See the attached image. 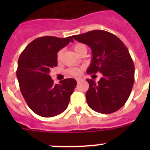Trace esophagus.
I'll list each match as a JSON object with an SVG mask.
<instances>
[{"mask_svg": "<svg viewBox=\"0 0 150 150\" xmlns=\"http://www.w3.org/2000/svg\"><path fill=\"white\" fill-rule=\"evenodd\" d=\"M81 79H82V78H76V82H77V83H79V82L80 81Z\"/></svg>", "mask_w": 150, "mask_h": 150, "instance_id": "1", "label": "esophagus"}]
</instances>
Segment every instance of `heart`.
Returning <instances> with one entry per match:
<instances>
[{"label":"heart","instance_id":"1","mask_svg":"<svg viewBox=\"0 0 150 150\" xmlns=\"http://www.w3.org/2000/svg\"><path fill=\"white\" fill-rule=\"evenodd\" d=\"M83 47H86L84 44H82V43H76L75 45H74L73 46V49L75 51L76 54H78L80 50L83 48ZM62 54H63V51L62 50H59L57 53V61L58 62H60L62 59ZM67 72L68 74H70L71 75H73V76H79V74H81V70L77 67H71V68H69L67 70Z\"/></svg>","mask_w":150,"mask_h":150}]
</instances>
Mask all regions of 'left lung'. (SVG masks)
I'll return each instance as SVG.
<instances>
[{"instance_id":"left-lung-1","label":"left lung","mask_w":150,"mask_h":150,"mask_svg":"<svg viewBox=\"0 0 150 150\" xmlns=\"http://www.w3.org/2000/svg\"><path fill=\"white\" fill-rule=\"evenodd\" d=\"M73 38L90 46L92 60L88 74L101 73L98 83L87 79L88 105L96 112L109 114L120 110L128 99L134 82V64L128 48L113 34L94 30Z\"/></svg>"}]
</instances>
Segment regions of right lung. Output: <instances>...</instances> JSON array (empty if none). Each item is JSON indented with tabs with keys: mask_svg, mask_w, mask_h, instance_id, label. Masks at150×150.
Segmentation results:
<instances>
[{
	"mask_svg": "<svg viewBox=\"0 0 150 150\" xmlns=\"http://www.w3.org/2000/svg\"><path fill=\"white\" fill-rule=\"evenodd\" d=\"M71 41L74 42L73 37H40L30 42L18 58L16 76L20 91L28 106L38 116L52 117L68 106L76 81L71 78L54 84L50 72L58 64L57 52Z\"/></svg>",
	"mask_w": 150,
	"mask_h": 150,
	"instance_id": "add662e5",
	"label": "right lung"
}]
</instances>
